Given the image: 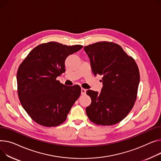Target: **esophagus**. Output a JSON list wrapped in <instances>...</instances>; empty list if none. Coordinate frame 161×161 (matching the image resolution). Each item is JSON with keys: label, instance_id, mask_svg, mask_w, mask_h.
<instances>
[{"label": "esophagus", "instance_id": "34e87169", "mask_svg": "<svg viewBox=\"0 0 161 161\" xmlns=\"http://www.w3.org/2000/svg\"><path fill=\"white\" fill-rule=\"evenodd\" d=\"M86 91H87L86 89H83V88H81V93L82 95H84V94H86Z\"/></svg>", "mask_w": 161, "mask_h": 161}]
</instances>
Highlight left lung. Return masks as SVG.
I'll use <instances>...</instances> for the list:
<instances>
[{
	"mask_svg": "<svg viewBox=\"0 0 161 161\" xmlns=\"http://www.w3.org/2000/svg\"><path fill=\"white\" fill-rule=\"evenodd\" d=\"M94 76L102 75L101 92L88 90L91 103L87 107L89 120L97 125H112L122 121L136 99L140 74L134 59L112 42L85 46Z\"/></svg>",
	"mask_w": 161,
	"mask_h": 161,
	"instance_id": "8db88e82",
	"label": "left lung"
}]
</instances>
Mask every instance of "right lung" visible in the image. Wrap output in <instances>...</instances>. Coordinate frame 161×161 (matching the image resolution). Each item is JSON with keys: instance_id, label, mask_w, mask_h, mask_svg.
Here are the masks:
<instances>
[{"instance_id": "obj_1", "label": "right lung", "mask_w": 161, "mask_h": 161, "mask_svg": "<svg viewBox=\"0 0 161 161\" xmlns=\"http://www.w3.org/2000/svg\"><path fill=\"white\" fill-rule=\"evenodd\" d=\"M82 45L57 42L41 44L20 64L17 74V91L23 108L38 124L58 126L65 121L81 94L79 85L66 86L56 80L65 72V61Z\"/></svg>"}]
</instances>
